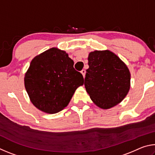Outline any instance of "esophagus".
Instances as JSON below:
<instances>
[{
	"label": "esophagus",
	"mask_w": 155,
	"mask_h": 155,
	"mask_svg": "<svg viewBox=\"0 0 155 155\" xmlns=\"http://www.w3.org/2000/svg\"><path fill=\"white\" fill-rule=\"evenodd\" d=\"M81 74H83V77L85 78V73H86V71H85V70H81Z\"/></svg>",
	"instance_id": "esophagus-1"
}]
</instances>
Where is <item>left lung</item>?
Returning a JSON list of instances; mask_svg holds the SVG:
<instances>
[{"label":"left lung","instance_id":"1","mask_svg":"<svg viewBox=\"0 0 155 155\" xmlns=\"http://www.w3.org/2000/svg\"><path fill=\"white\" fill-rule=\"evenodd\" d=\"M88 65L84 85L94 103L108 109L122 102L130 85L127 65L108 50L91 52Z\"/></svg>","mask_w":155,"mask_h":155}]
</instances>
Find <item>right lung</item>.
<instances>
[{"instance_id":"add662e5","label":"right lung","mask_w":155,"mask_h":155,"mask_svg":"<svg viewBox=\"0 0 155 155\" xmlns=\"http://www.w3.org/2000/svg\"><path fill=\"white\" fill-rule=\"evenodd\" d=\"M84 83L82 74L64 51L47 50L34 57L25 76V86L31 103L47 114L68 106L76 90Z\"/></svg>"}]
</instances>
